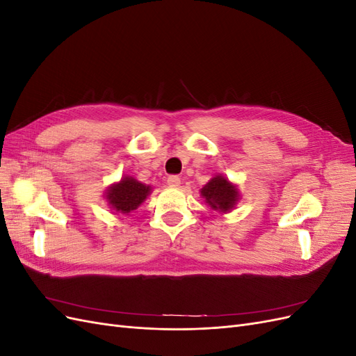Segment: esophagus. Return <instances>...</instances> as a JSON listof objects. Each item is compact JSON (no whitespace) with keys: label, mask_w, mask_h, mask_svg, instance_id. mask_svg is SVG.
Returning a JSON list of instances; mask_svg holds the SVG:
<instances>
[{"label":"esophagus","mask_w":356,"mask_h":356,"mask_svg":"<svg viewBox=\"0 0 356 356\" xmlns=\"http://www.w3.org/2000/svg\"><path fill=\"white\" fill-rule=\"evenodd\" d=\"M168 184L172 187H178L181 184V178L178 175H169L168 177Z\"/></svg>","instance_id":"obj_1"}]
</instances>
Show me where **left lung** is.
<instances>
[{"instance_id":"obj_1","label":"left lung","mask_w":356,"mask_h":356,"mask_svg":"<svg viewBox=\"0 0 356 356\" xmlns=\"http://www.w3.org/2000/svg\"><path fill=\"white\" fill-rule=\"evenodd\" d=\"M202 196L207 199V203L215 211L227 212L230 211L236 202H238V190L225 179L224 177L212 178L207 186L202 188Z\"/></svg>"}]
</instances>
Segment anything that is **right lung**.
Listing matches in <instances>:
<instances>
[{"mask_svg":"<svg viewBox=\"0 0 356 356\" xmlns=\"http://www.w3.org/2000/svg\"><path fill=\"white\" fill-rule=\"evenodd\" d=\"M149 190H152L149 186L126 177L118 184L110 187V190L106 191V199L117 212L129 213L147 199Z\"/></svg>","mask_w":356,"mask_h":356,"instance_id":"add662e5","label":"right lung"}]
</instances>
